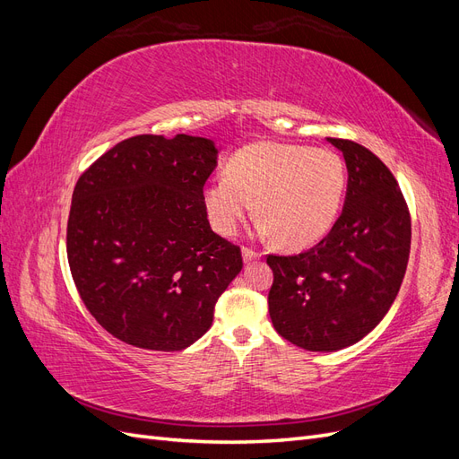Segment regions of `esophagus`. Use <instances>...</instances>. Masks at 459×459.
I'll return each mask as SVG.
<instances>
[{
  "label": "esophagus",
  "instance_id": "34e87169",
  "mask_svg": "<svg viewBox=\"0 0 459 459\" xmlns=\"http://www.w3.org/2000/svg\"><path fill=\"white\" fill-rule=\"evenodd\" d=\"M260 258V253H256V251H253V248H243V260H245V264H251V262H255V260H258Z\"/></svg>",
  "mask_w": 459,
  "mask_h": 459
}]
</instances>
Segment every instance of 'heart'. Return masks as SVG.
Wrapping results in <instances>:
<instances>
[{
	"instance_id": "obj_1",
	"label": "heart",
	"mask_w": 459,
	"mask_h": 459,
	"mask_svg": "<svg viewBox=\"0 0 459 459\" xmlns=\"http://www.w3.org/2000/svg\"><path fill=\"white\" fill-rule=\"evenodd\" d=\"M346 178L342 157L329 147L256 142L235 152L226 176L204 187L203 201L221 235L238 231L255 203L262 233L283 248H304L337 220Z\"/></svg>"
}]
</instances>
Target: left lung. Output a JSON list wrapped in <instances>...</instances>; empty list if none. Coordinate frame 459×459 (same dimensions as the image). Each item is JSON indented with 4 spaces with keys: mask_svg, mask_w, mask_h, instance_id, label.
<instances>
[{
    "mask_svg": "<svg viewBox=\"0 0 459 459\" xmlns=\"http://www.w3.org/2000/svg\"><path fill=\"white\" fill-rule=\"evenodd\" d=\"M349 170L346 199L325 238L295 256L268 255L275 331L304 351L346 349L377 325L404 280L411 220L393 172L364 145L327 137Z\"/></svg>",
    "mask_w": 459,
    "mask_h": 459,
    "instance_id": "left-lung-1",
    "label": "left lung"
}]
</instances>
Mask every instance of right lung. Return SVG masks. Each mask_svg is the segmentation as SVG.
<instances>
[{
    "label": "right lung",
    "instance_id": "1",
    "mask_svg": "<svg viewBox=\"0 0 459 459\" xmlns=\"http://www.w3.org/2000/svg\"><path fill=\"white\" fill-rule=\"evenodd\" d=\"M206 137L134 135L80 176L66 226L73 280L103 329L137 349L184 351L211 329L241 248L208 224Z\"/></svg>",
    "mask_w": 459,
    "mask_h": 459
}]
</instances>
